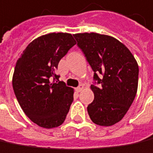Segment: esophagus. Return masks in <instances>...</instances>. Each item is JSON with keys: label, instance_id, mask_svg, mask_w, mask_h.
<instances>
[{"label": "esophagus", "instance_id": "esophagus-1", "mask_svg": "<svg viewBox=\"0 0 153 153\" xmlns=\"http://www.w3.org/2000/svg\"><path fill=\"white\" fill-rule=\"evenodd\" d=\"M83 88H84L83 85H80L79 87H77V88H76V91L77 93H80L81 91H82V90H83Z\"/></svg>", "mask_w": 153, "mask_h": 153}]
</instances>
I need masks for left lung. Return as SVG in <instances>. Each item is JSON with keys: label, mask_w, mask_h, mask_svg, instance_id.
I'll list each match as a JSON object with an SVG mask.
<instances>
[{"label": "left lung", "mask_w": 153, "mask_h": 153, "mask_svg": "<svg viewBox=\"0 0 153 153\" xmlns=\"http://www.w3.org/2000/svg\"><path fill=\"white\" fill-rule=\"evenodd\" d=\"M73 36L99 85H91L94 100L88 106L90 119L101 126H113L121 120L135 99L138 64L126 46L111 36L97 33Z\"/></svg>", "instance_id": "8db88e82"}]
</instances>
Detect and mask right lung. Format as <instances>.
I'll use <instances>...</instances> for the list:
<instances>
[{
	"label": "right lung",
	"mask_w": 153,
	"mask_h": 153,
	"mask_svg": "<svg viewBox=\"0 0 153 153\" xmlns=\"http://www.w3.org/2000/svg\"><path fill=\"white\" fill-rule=\"evenodd\" d=\"M76 45L67 33H51L33 40L17 60L12 88L22 109L39 126L50 129L65 121L73 88L60 82L58 64Z\"/></svg>",
	"instance_id": "obj_1"
}]
</instances>
